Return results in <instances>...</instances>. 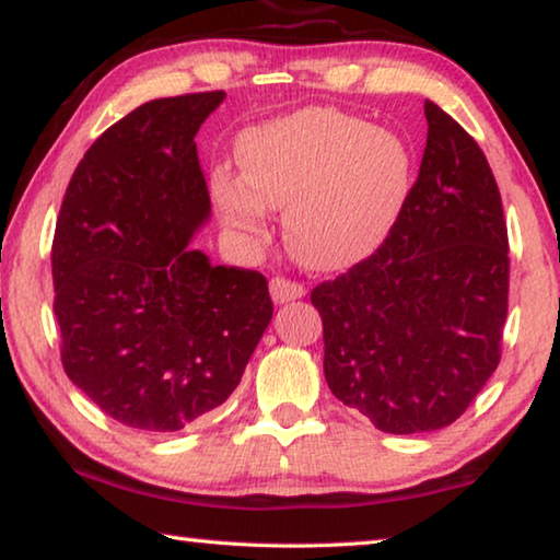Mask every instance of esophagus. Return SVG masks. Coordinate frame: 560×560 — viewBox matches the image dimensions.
<instances>
[{"mask_svg": "<svg viewBox=\"0 0 560 560\" xmlns=\"http://www.w3.org/2000/svg\"><path fill=\"white\" fill-rule=\"evenodd\" d=\"M271 299L277 303H287V301H293V299H301L303 293H306V289H303V283L293 281V279H287V277H273L271 283Z\"/></svg>", "mask_w": 560, "mask_h": 560, "instance_id": "34e87169", "label": "esophagus"}]
</instances>
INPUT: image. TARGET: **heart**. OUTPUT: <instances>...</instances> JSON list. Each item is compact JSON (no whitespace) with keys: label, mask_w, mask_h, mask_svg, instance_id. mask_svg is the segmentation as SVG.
<instances>
[{"label":"heart","mask_w":560,"mask_h":560,"mask_svg":"<svg viewBox=\"0 0 560 560\" xmlns=\"http://www.w3.org/2000/svg\"><path fill=\"white\" fill-rule=\"evenodd\" d=\"M244 179L214 175L226 222L264 234L267 210H287L283 234L311 269H340L371 254L410 187V153L393 132L334 108H308L246 132Z\"/></svg>","instance_id":"b5f03b06"}]
</instances>
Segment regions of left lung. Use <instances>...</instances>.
<instances>
[{
    "instance_id": "left-lung-1",
    "label": "left lung",
    "mask_w": 560,
    "mask_h": 560,
    "mask_svg": "<svg viewBox=\"0 0 560 560\" xmlns=\"http://www.w3.org/2000/svg\"><path fill=\"white\" fill-rule=\"evenodd\" d=\"M420 175L377 249L320 281L324 373L340 402L390 434L432 432L467 412L501 360L509 234L485 153L424 101Z\"/></svg>"
}]
</instances>
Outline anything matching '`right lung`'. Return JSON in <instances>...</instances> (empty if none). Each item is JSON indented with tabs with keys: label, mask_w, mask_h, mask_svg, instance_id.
<instances>
[{
	"label": "right lung",
	"mask_w": 560,
	"mask_h": 560,
	"mask_svg": "<svg viewBox=\"0 0 560 560\" xmlns=\"http://www.w3.org/2000/svg\"><path fill=\"white\" fill-rule=\"evenodd\" d=\"M224 91L158 98L101 132L73 170L51 244L61 365L113 420L179 432L240 385L273 303L264 273L214 267L195 136Z\"/></svg>",
	"instance_id": "right-lung-1"
}]
</instances>
